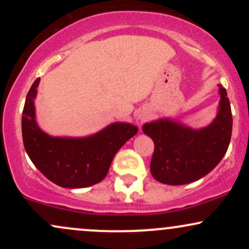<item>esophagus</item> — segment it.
<instances>
[{
    "label": "esophagus",
    "mask_w": 249,
    "mask_h": 249,
    "mask_svg": "<svg viewBox=\"0 0 249 249\" xmlns=\"http://www.w3.org/2000/svg\"><path fill=\"white\" fill-rule=\"evenodd\" d=\"M138 118L141 119V121H144V119H146V113H145V115H142H142L138 116Z\"/></svg>",
    "instance_id": "1"
}]
</instances>
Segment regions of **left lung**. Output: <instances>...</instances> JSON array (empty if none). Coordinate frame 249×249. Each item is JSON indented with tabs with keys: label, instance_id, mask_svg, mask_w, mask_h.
Wrapping results in <instances>:
<instances>
[{
	"label": "left lung",
	"instance_id": "8db88e82",
	"mask_svg": "<svg viewBox=\"0 0 249 249\" xmlns=\"http://www.w3.org/2000/svg\"><path fill=\"white\" fill-rule=\"evenodd\" d=\"M218 113L208 126L192 128L170 118L145 123L142 132L152 138L151 174L166 185H185L201 179L227 152L232 136V111L226 89L219 85Z\"/></svg>",
	"mask_w": 249,
	"mask_h": 249
}]
</instances>
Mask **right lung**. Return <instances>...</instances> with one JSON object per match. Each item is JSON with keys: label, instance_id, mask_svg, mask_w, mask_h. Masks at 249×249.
Masks as SVG:
<instances>
[{"label": "right lung", "instance_id": "right-lung-1", "mask_svg": "<svg viewBox=\"0 0 249 249\" xmlns=\"http://www.w3.org/2000/svg\"><path fill=\"white\" fill-rule=\"evenodd\" d=\"M39 81L31 85L22 115V136L30 160L43 176L65 188L89 187L107 177L118 150L138 132L130 123L117 122L87 137H53L36 122L35 101Z\"/></svg>", "mask_w": 249, "mask_h": 249}]
</instances>
